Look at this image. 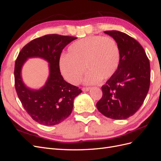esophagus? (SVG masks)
I'll use <instances>...</instances> for the list:
<instances>
[{
	"instance_id": "34e87169",
	"label": "esophagus",
	"mask_w": 161,
	"mask_h": 161,
	"mask_svg": "<svg viewBox=\"0 0 161 161\" xmlns=\"http://www.w3.org/2000/svg\"><path fill=\"white\" fill-rule=\"evenodd\" d=\"M91 87H84V88H82V91H84V92H86V91H90L91 90Z\"/></svg>"
}]
</instances>
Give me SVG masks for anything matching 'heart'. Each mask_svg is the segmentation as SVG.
Returning <instances> with one entry per match:
<instances>
[{"mask_svg":"<svg viewBox=\"0 0 161 161\" xmlns=\"http://www.w3.org/2000/svg\"><path fill=\"white\" fill-rule=\"evenodd\" d=\"M120 50L118 43L110 37L89 36L72 43L67 55L59 59V69L65 80L72 85L80 83L85 69L89 70L84 79L86 85H96L101 79H108L118 70Z\"/></svg>","mask_w":161,"mask_h":161,"instance_id":"obj_1","label":"heart"}]
</instances>
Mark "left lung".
<instances>
[{"instance_id": "obj_1", "label": "left lung", "mask_w": 161, "mask_h": 161, "mask_svg": "<svg viewBox=\"0 0 161 161\" xmlns=\"http://www.w3.org/2000/svg\"><path fill=\"white\" fill-rule=\"evenodd\" d=\"M120 50V62L115 75L101 87L102 98L97 108L114 119H125L142 106L150 82V62L142 46L127 34L106 31Z\"/></svg>"}]
</instances>
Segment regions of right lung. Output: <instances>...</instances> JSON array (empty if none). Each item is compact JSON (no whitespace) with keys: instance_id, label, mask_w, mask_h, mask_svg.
I'll list each match as a JSON object with an SVG mask.
<instances>
[{"instance_id":"right-lung-1","label":"right lung","mask_w":161,"mask_h":161,"mask_svg":"<svg viewBox=\"0 0 161 161\" xmlns=\"http://www.w3.org/2000/svg\"><path fill=\"white\" fill-rule=\"evenodd\" d=\"M76 37L50 34L35 39L19 52L14 65V86L24 109L36 122L43 125L61 123L72 113L74 99L82 92L79 87L66 82L59 69L62 50ZM47 61L49 76L40 90L27 87L22 79L21 70L29 58Z\"/></svg>"}]
</instances>
